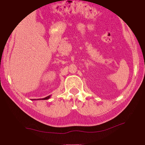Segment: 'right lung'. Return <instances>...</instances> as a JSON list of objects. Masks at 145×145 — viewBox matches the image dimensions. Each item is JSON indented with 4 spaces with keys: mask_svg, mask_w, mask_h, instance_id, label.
I'll list each match as a JSON object with an SVG mask.
<instances>
[{
    "mask_svg": "<svg viewBox=\"0 0 145 145\" xmlns=\"http://www.w3.org/2000/svg\"><path fill=\"white\" fill-rule=\"evenodd\" d=\"M51 98V95H49V96H47V97H45V98H42V99H40V100H48V99H49ZM39 100V99L38 100H35V99H34V100Z\"/></svg>",
    "mask_w": 145,
    "mask_h": 145,
    "instance_id": "1",
    "label": "right lung"
}]
</instances>
